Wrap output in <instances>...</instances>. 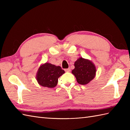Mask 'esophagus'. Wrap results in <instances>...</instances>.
Segmentation results:
<instances>
[{
  "instance_id": "1",
  "label": "esophagus",
  "mask_w": 130,
  "mask_h": 130,
  "mask_svg": "<svg viewBox=\"0 0 130 130\" xmlns=\"http://www.w3.org/2000/svg\"><path fill=\"white\" fill-rule=\"evenodd\" d=\"M65 71H67V72H69L70 71V68H68V69H65Z\"/></svg>"
}]
</instances>
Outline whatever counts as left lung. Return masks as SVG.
Segmentation results:
<instances>
[{
  "label": "left lung",
  "instance_id": "left-lung-1",
  "mask_svg": "<svg viewBox=\"0 0 130 130\" xmlns=\"http://www.w3.org/2000/svg\"><path fill=\"white\" fill-rule=\"evenodd\" d=\"M74 66L75 68L72 70V73L79 84H87L95 77L96 69L90 61L80 57L75 62Z\"/></svg>",
  "mask_w": 130,
  "mask_h": 130
}]
</instances>
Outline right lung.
Instances as JSON below:
<instances>
[{"mask_svg": "<svg viewBox=\"0 0 130 130\" xmlns=\"http://www.w3.org/2000/svg\"><path fill=\"white\" fill-rule=\"evenodd\" d=\"M64 73L65 71L59 66L46 62L40 67L36 79L41 86L54 88L57 84L58 78Z\"/></svg>", "mask_w": 130, "mask_h": 130, "instance_id": "right-lung-1", "label": "right lung"}]
</instances>
